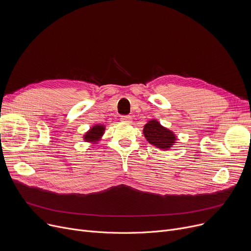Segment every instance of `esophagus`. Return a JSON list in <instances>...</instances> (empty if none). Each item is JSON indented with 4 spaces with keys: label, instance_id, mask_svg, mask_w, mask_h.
Wrapping results in <instances>:
<instances>
[{
    "label": "esophagus",
    "instance_id": "esophagus-1",
    "mask_svg": "<svg viewBox=\"0 0 251 251\" xmlns=\"http://www.w3.org/2000/svg\"><path fill=\"white\" fill-rule=\"evenodd\" d=\"M121 121L122 122H131V117L129 115L121 116Z\"/></svg>",
    "mask_w": 251,
    "mask_h": 251
}]
</instances>
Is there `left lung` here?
Wrapping results in <instances>:
<instances>
[{
    "label": "left lung",
    "instance_id": "1",
    "mask_svg": "<svg viewBox=\"0 0 251 251\" xmlns=\"http://www.w3.org/2000/svg\"><path fill=\"white\" fill-rule=\"evenodd\" d=\"M147 140L157 149L167 151L176 142V136L172 131L163 127L156 120H151L143 128Z\"/></svg>",
    "mask_w": 251,
    "mask_h": 251
}]
</instances>
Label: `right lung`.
Here are the masks:
<instances>
[{
	"label": "right lung",
	"instance_id": "add662e5",
	"mask_svg": "<svg viewBox=\"0 0 251 251\" xmlns=\"http://www.w3.org/2000/svg\"><path fill=\"white\" fill-rule=\"evenodd\" d=\"M104 132V126L103 125H95L91 127L88 132H86L83 136L86 142H97L102 136Z\"/></svg>",
	"mask_w": 251,
	"mask_h": 251
}]
</instances>
